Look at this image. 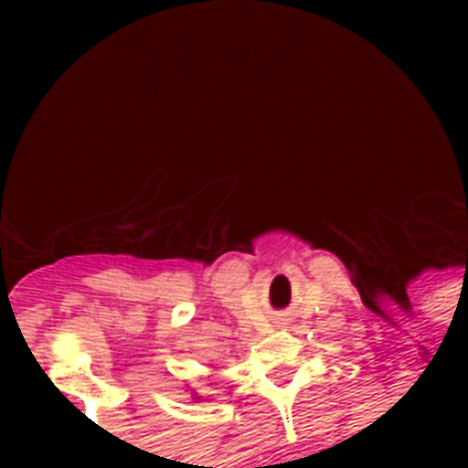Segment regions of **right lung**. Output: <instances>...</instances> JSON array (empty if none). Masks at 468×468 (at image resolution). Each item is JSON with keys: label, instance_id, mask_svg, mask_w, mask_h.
<instances>
[{"label": "right lung", "instance_id": "add662e5", "mask_svg": "<svg viewBox=\"0 0 468 468\" xmlns=\"http://www.w3.org/2000/svg\"><path fill=\"white\" fill-rule=\"evenodd\" d=\"M191 396H194V399H197V400H201V396H198V393H191Z\"/></svg>", "mask_w": 468, "mask_h": 468}]
</instances>
